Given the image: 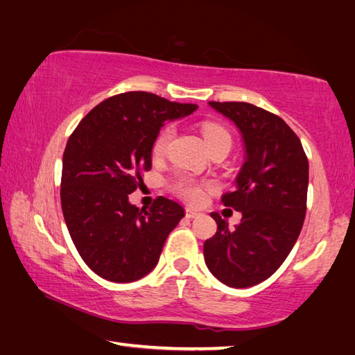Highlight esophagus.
<instances>
[{"mask_svg": "<svg viewBox=\"0 0 355 355\" xmlns=\"http://www.w3.org/2000/svg\"><path fill=\"white\" fill-rule=\"evenodd\" d=\"M200 215V212H196V210H193V209H187L185 210V216H187V218H196V216Z\"/></svg>", "mask_w": 355, "mask_h": 355, "instance_id": "1", "label": "esophagus"}]
</instances>
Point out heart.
I'll return each mask as SVG.
<instances>
[{"label": "heart", "instance_id": "obj_1", "mask_svg": "<svg viewBox=\"0 0 355 355\" xmlns=\"http://www.w3.org/2000/svg\"><path fill=\"white\" fill-rule=\"evenodd\" d=\"M201 132L204 137V141L209 148V151L215 146L221 145V143H229L231 145V135H229L227 130L225 128H221L220 124L216 123H204L201 128ZM174 135V129L171 126H166L160 130L157 137L154 139L153 143V154L155 157H162L166 153L168 146H170V141ZM178 193L181 195L185 200L190 202H196L201 200L202 196V187L198 182L191 181V179L182 178L181 181L178 182Z\"/></svg>", "mask_w": 355, "mask_h": 355}]
</instances>
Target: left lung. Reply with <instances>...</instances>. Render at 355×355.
Segmentation results:
<instances>
[{
    "label": "left lung",
    "instance_id": "8db88e82",
    "mask_svg": "<svg viewBox=\"0 0 355 355\" xmlns=\"http://www.w3.org/2000/svg\"><path fill=\"white\" fill-rule=\"evenodd\" d=\"M210 107L239 128L245 164L235 191L223 195L225 206L241 212L229 229L214 212L216 234L204 243L210 272L227 287L263 282L293 250L306 218L309 160L301 140L281 116L250 103H216Z\"/></svg>",
    "mask_w": 355,
    "mask_h": 355
}]
</instances>
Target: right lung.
<instances>
[{
	"label": "right lung",
	"instance_id": "1",
	"mask_svg": "<svg viewBox=\"0 0 355 355\" xmlns=\"http://www.w3.org/2000/svg\"><path fill=\"white\" fill-rule=\"evenodd\" d=\"M196 104L171 103L148 92H126L87 114L67 141L60 202L79 256L110 282H132L151 272L184 207L159 196L149 210L129 202L140 173L151 170L154 139L166 121Z\"/></svg>",
	"mask_w": 355,
	"mask_h": 355
}]
</instances>
